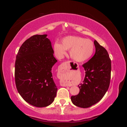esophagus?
<instances>
[{"label":"esophagus","mask_w":127,"mask_h":127,"mask_svg":"<svg viewBox=\"0 0 127 127\" xmlns=\"http://www.w3.org/2000/svg\"><path fill=\"white\" fill-rule=\"evenodd\" d=\"M69 63V62H63L61 64V70L62 72H65L66 70L68 69V64ZM61 85L63 86H68V84H65L64 83H61Z\"/></svg>","instance_id":"34e87169"}]
</instances>
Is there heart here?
<instances>
[{
  "mask_svg": "<svg viewBox=\"0 0 127 127\" xmlns=\"http://www.w3.org/2000/svg\"><path fill=\"white\" fill-rule=\"evenodd\" d=\"M95 49L94 42L90 39L79 36H68L62 39V44L56 41L54 50L57 55L61 56L70 50L71 58L77 62H83L89 59L93 54Z\"/></svg>",
  "mask_w": 127,
  "mask_h": 127,
  "instance_id": "heart-1",
  "label": "heart"
}]
</instances>
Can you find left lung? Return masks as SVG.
<instances>
[{
	"label": "left lung",
	"mask_w": 127,
	"mask_h": 127,
	"mask_svg": "<svg viewBox=\"0 0 127 127\" xmlns=\"http://www.w3.org/2000/svg\"><path fill=\"white\" fill-rule=\"evenodd\" d=\"M96 52L82 66L85 70L83 82L78 85L79 94L71 96L73 104L87 108L96 104L109 89L111 78V60L107 50L95 40Z\"/></svg>",
	"instance_id": "left-lung-1"
}]
</instances>
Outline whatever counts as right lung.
Wrapping results in <instances>:
<instances>
[{"label": "right lung", "instance_id": "obj_1", "mask_svg": "<svg viewBox=\"0 0 127 127\" xmlns=\"http://www.w3.org/2000/svg\"><path fill=\"white\" fill-rule=\"evenodd\" d=\"M47 35L28 38L19 49L14 77L18 93L27 102L38 107L50 105L57 95L53 66L57 62Z\"/></svg>", "mask_w": 127, "mask_h": 127}]
</instances>
